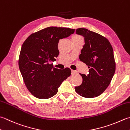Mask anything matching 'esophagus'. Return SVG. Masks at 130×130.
I'll return each instance as SVG.
<instances>
[{
  "instance_id": "1",
  "label": "esophagus",
  "mask_w": 130,
  "mask_h": 130,
  "mask_svg": "<svg viewBox=\"0 0 130 130\" xmlns=\"http://www.w3.org/2000/svg\"><path fill=\"white\" fill-rule=\"evenodd\" d=\"M77 73V72L76 70H72V74L74 75V74H75Z\"/></svg>"
}]
</instances>
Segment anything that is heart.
<instances>
[{
    "instance_id": "heart-1",
    "label": "heart",
    "mask_w": 130,
    "mask_h": 130,
    "mask_svg": "<svg viewBox=\"0 0 130 130\" xmlns=\"http://www.w3.org/2000/svg\"><path fill=\"white\" fill-rule=\"evenodd\" d=\"M73 38L74 39H82V38H81V37H80L79 35H74Z\"/></svg>"
}]
</instances>
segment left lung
Listing matches in <instances>:
<instances>
[{"label":"left lung","instance_id":"left-lung-1","mask_svg":"<svg viewBox=\"0 0 130 130\" xmlns=\"http://www.w3.org/2000/svg\"><path fill=\"white\" fill-rule=\"evenodd\" d=\"M77 34L85 38L79 60L88 65V74L80 73L83 81L75 91L80 96L93 98L104 92L116 71L113 50L109 40L102 35L85 28L76 30Z\"/></svg>","mask_w":130,"mask_h":130}]
</instances>
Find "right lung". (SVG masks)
<instances>
[{
  "label": "right lung",
  "mask_w": 130,
  "mask_h": 130,
  "mask_svg": "<svg viewBox=\"0 0 130 130\" xmlns=\"http://www.w3.org/2000/svg\"><path fill=\"white\" fill-rule=\"evenodd\" d=\"M75 29L51 26L32 33L22 44L19 67L27 90L40 99L55 95L62 82L71 75L66 68H53L51 61L59 55L60 39L73 34Z\"/></svg>",
  "instance_id": "right-lung-1"
}]
</instances>
